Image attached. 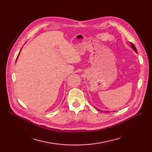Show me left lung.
<instances>
[{
	"instance_id": "8db88e82",
	"label": "left lung",
	"mask_w": 152,
	"mask_h": 152,
	"mask_svg": "<svg viewBox=\"0 0 152 152\" xmlns=\"http://www.w3.org/2000/svg\"><path fill=\"white\" fill-rule=\"evenodd\" d=\"M131 46H132V49H133V50H134V51L135 52H137V49H136V48H135V45L131 42ZM99 111H100V110H99ZM102 111V112H103L102 111ZM106 113H108V111H106Z\"/></svg>"
}]
</instances>
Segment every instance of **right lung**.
<instances>
[{
  "instance_id": "1",
  "label": "right lung",
  "mask_w": 152,
  "mask_h": 152,
  "mask_svg": "<svg viewBox=\"0 0 152 152\" xmlns=\"http://www.w3.org/2000/svg\"><path fill=\"white\" fill-rule=\"evenodd\" d=\"M17 58H18V57H17Z\"/></svg>"
}]
</instances>
